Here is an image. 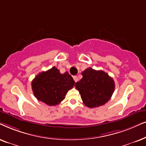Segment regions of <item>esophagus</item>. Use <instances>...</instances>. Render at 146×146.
I'll return each instance as SVG.
<instances>
[{
	"instance_id": "obj_1",
	"label": "esophagus",
	"mask_w": 146,
	"mask_h": 146,
	"mask_svg": "<svg viewBox=\"0 0 146 146\" xmlns=\"http://www.w3.org/2000/svg\"><path fill=\"white\" fill-rule=\"evenodd\" d=\"M73 79H74L75 82H77V81H79V78H78V77H77V76H74V77H73Z\"/></svg>"
}]
</instances>
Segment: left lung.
I'll return each instance as SVG.
<instances>
[{
    "label": "left lung",
    "mask_w": 146,
    "mask_h": 146,
    "mask_svg": "<svg viewBox=\"0 0 146 146\" xmlns=\"http://www.w3.org/2000/svg\"><path fill=\"white\" fill-rule=\"evenodd\" d=\"M83 78L75 84L83 104L88 108L104 106L111 98L115 82L104 71L87 68L82 72Z\"/></svg>",
    "instance_id": "left-lung-1"
}]
</instances>
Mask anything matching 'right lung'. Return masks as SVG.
Instances as JSON below:
<instances>
[{"label": "right lung", "mask_w": 146, "mask_h": 146, "mask_svg": "<svg viewBox=\"0 0 146 146\" xmlns=\"http://www.w3.org/2000/svg\"><path fill=\"white\" fill-rule=\"evenodd\" d=\"M73 77L65 72L63 74L55 67L39 73L31 83L34 96L48 106L60 104L69 89L75 86Z\"/></svg>", "instance_id": "add662e5"}]
</instances>
